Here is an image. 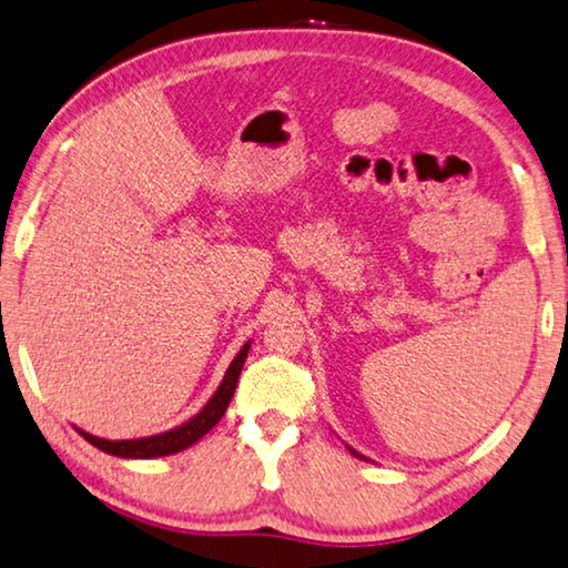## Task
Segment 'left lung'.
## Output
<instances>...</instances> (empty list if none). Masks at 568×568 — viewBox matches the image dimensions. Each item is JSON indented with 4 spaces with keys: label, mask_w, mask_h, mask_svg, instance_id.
Wrapping results in <instances>:
<instances>
[{
    "label": "left lung",
    "mask_w": 568,
    "mask_h": 568,
    "mask_svg": "<svg viewBox=\"0 0 568 568\" xmlns=\"http://www.w3.org/2000/svg\"><path fill=\"white\" fill-rule=\"evenodd\" d=\"M348 453H351V455H356V457H358V460H366V457H364V455H358L354 447H348Z\"/></svg>",
    "instance_id": "left-lung-1"
}]
</instances>
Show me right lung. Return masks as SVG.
I'll use <instances>...</instances> for the list:
<instances>
[{"label": "right lung", "mask_w": 568, "mask_h": 568, "mask_svg": "<svg viewBox=\"0 0 568 568\" xmlns=\"http://www.w3.org/2000/svg\"><path fill=\"white\" fill-rule=\"evenodd\" d=\"M250 344L252 341H247V344L237 351V356L232 358V364L227 366V372H224V379L217 386V392L212 394V399L206 402L192 419H186L184 425L166 429V432H159V435H151V437H139V439H103V437L90 435V432H85V429H78V427L75 429L93 447L103 449V453H108V455L125 457V460H151V457L182 453V449L192 447L194 443H200L206 432H210L224 417V412H227L230 402H232V394H235V389H237L240 372H242V366H245Z\"/></svg>", "instance_id": "1"}]
</instances>
